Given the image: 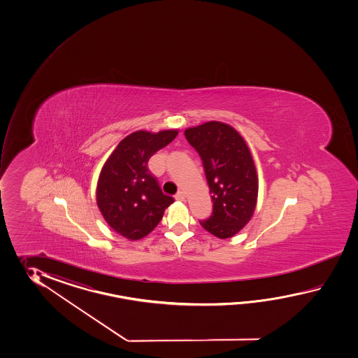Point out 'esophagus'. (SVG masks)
Listing matches in <instances>:
<instances>
[{"label":"esophagus","instance_id":"esophagus-1","mask_svg":"<svg viewBox=\"0 0 358 358\" xmlns=\"http://www.w3.org/2000/svg\"><path fill=\"white\" fill-rule=\"evenodd\" d=\"M176 201H185V193L182 190H179L176 194Z\"/></svg>","mask_w":358,"mask_h":358}]
</instances>
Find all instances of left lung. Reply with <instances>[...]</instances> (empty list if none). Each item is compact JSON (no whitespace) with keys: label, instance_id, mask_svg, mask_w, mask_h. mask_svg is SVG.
I'll use <instances>...</instances> for the list:
<instances>
[{"label":"left lung","instance_id":"obj_1","mask_svg":"<svg viewBox=\"0 0 358 358\" xmlns=\"http://www.w3.org/2000/svg\"><path fill=\"white\" fill-rule=\"evenodd\" d=\"M184 136L197 151L213 198L211 216L199 221L220 239L236 236L256 208L259 179L242 136L228 124L208 122L188 128Z\"/></svg>","mask_w":358,"mask_h":358}]
</instances>
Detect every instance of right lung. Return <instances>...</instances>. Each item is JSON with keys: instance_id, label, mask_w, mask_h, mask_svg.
<instances>
[{"instance_id": "obj_1", "label": "right lung", "mask_w": 358, "mask_h": 358, "mask_svg": "<svg viewBox=\"0 0 358 358\" xmlns=\"http://www.w3.org/2000/svg\"><path fill=\"white\" fill-rule=\"evenodd\" d=\"M178 136V130H138L124 138L107 159L97 182V205L107 224L120 236L137 241L160 222L174 202L160 189L148 160Z\"/></svg>"}]
</instances>
